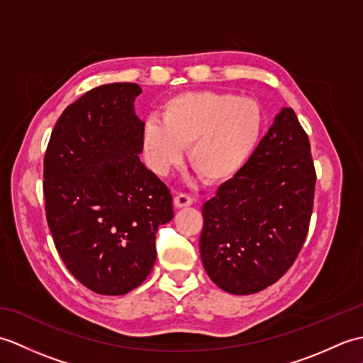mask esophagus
<instances>
[{"label":"esophagus","mask_w":363,"mask_h":363,"mask_svg":"<svg viewBox=\"0 0 363 363\" xmlns=\"http://www.w3.org/2000/svg\"><path fill=\"white\" fill-rule=\"evenodd\" d=\"M194 204V198L186 194H179L174 198V206L176 207H189Z\"/></svg>","instance_id":"34e87169"}]
</instances>
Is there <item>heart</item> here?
<instances>
[{
    "label": "heart",
    "mask_w": 363,
    "mask_h": 363,
    "mask_svg": "<svg viewBox=\"0 0 363 363\" xmlns=\"http://www.w3.org/2000/svg\"><path fill=\"white\" fill-rule=\"evenodd\" d=\"M265 128L264 106L256 98L228 91L195 90L162 106V121L151 117L142 130L146 164L159 176L182 160L189 146L191 168L206 182L230 181L248 164Z\"/></svg>",
    "instance_id": "heart-1"
}]
</instances>
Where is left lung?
<instances>
[{"mask_svg": "<svg viewBox=\"0 0 363 363\" xmlns=\"http://www.w3.org/2000/svg\"><path fill=\"white\" fill-rule=\"evenodd\" d=\"M315 167L290 107L276 115L248 164L203 206V265L221 290L251 295L287 273L313 209Z\"/></svg>", "mask_w": 363, "mask_h": 363, "instance_id": "obj_1", "label": "left lung"}]
</instances>
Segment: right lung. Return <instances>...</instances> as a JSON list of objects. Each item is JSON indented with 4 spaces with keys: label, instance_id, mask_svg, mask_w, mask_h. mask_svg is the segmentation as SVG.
Here are the masks:
<instances>
[{
    "label": "right lung",
    "instance_id": "right-lung-1",
    "mask_svg": "<svg viewBox=\"0 0 363 363\" xmlns=\"http://www.w3.org/2000/svg\"><path fill=\"white\" fill-rule=\"evenodd\" d=\"M140 94L133 82L89 90L59 117L43 159L54 245L68 272L99 295H125L146 279L157 228L174 215L168 187L138 157Z\"/></svg>",
    "mask_w": 363,
    "mask_h": 363
}]
</instances>
